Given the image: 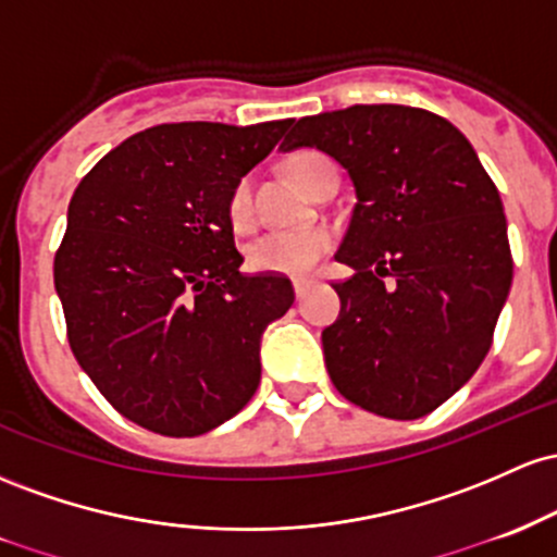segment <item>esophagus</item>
Here are the masks:
<instances>
[{
	"instance_id": "esophagus-1",
	"label": "esophagus",
	"mask_w": 557,
	"mask_h": 557,
	"mask_svg": "<svg viewBox=\"0 0 557 557\" xmlns=\"http://www.w3.org/2000/svg\"><path fill=\"white\" fill-rule=\"evenodd\" d=\"M292 284H295V295L302 299L312 289V284H315V281H312V278H295Z\"/></svg>"
}]
</instances>
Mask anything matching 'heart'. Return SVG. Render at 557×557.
Listing matches in <instances>:
<instances>
[{
    "instance_id": "obj_1",
    "label": "heart",
    "mask_w": 557,
    "mask_h": 557,
    "mask_svg": "<svg viewBox=\"0 0 557 557\" xmlns=\"http://www.w3.org/2000/svg\"><path fill=\"white\" fill-rule=\"evenodd\" d=\"M315 158L312 152L295 154L289 160V173L299 186L308 181V165ZM228 221L234 228H247L252 221V189L249 181H239L228 197ZM334 245V236L329 228L310 226L299 231H268L258 236L247 247V258L258 271L268 273H289V276H302L318 265V260Z\"/></svg>"
}]
</instances>
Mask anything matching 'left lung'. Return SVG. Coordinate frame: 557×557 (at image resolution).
Masks as SVG:
<instances>
[{"label": "left lung", "instance_id": "obj_1", "mask_svg": "<svg viewBox=\"0 0 557 557\" xmlns=\"http://www.w3.org/2000/svg\"><path fill=\"white\" fill-rule=\"evenodd\" d=\"M281 152L312 147L349 173L352 218L336 260L329 376L362 410L413 421L453 397L490 352L513 281L497 186L453 123L405 104L289 121Z\"/></svg>", "mask_w": 557, "mask_h": 557}]
</instances>
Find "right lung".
Returning a JSON list of instances; mask_svg holds the SVG:
<instances>
[{
    "mask_svg": "<svg viewBox=\"0 0 557 557\" xmlns=\"http://www.w3.org/2000/svg\"><path fill=\"white\" fill-rule=\"evenodd\" d=\"M286 126L162 123L73 191L54 289L78 366L128 421L197 436L258 389L262 334L295 289L239 273L228 197Z\"/></svg>",
    "mask_w": 557,
    "mask_h": 557,
    "instance_id": "add662e5",
    "label": "right lung"
}]
</instances>
